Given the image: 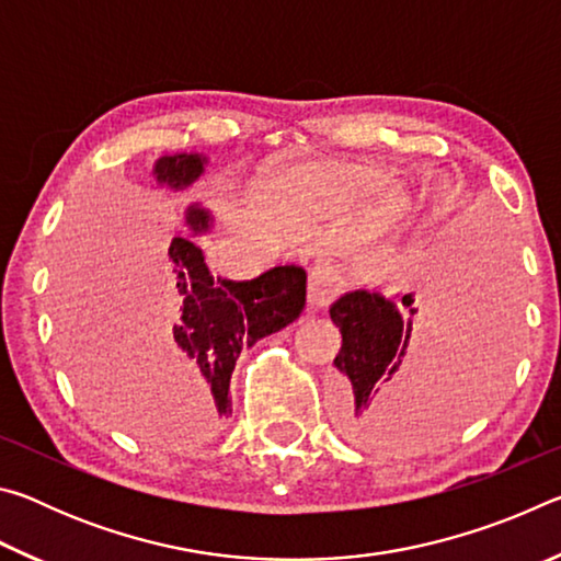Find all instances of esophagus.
Segmentation results:
<instances>
[{"label":"esophagus","mask_w":561,"mask_h":561,"mask_svg":"<svg viewBox=\"0 0 561 561\" xmlns=\"http://www.w3.org/2000/svg\"><path fill=\"white\" fill-rule=\"evenodd\" d=\"M334 287H336V277L334 272L324 264H319L309 272V282H307V309L317 311L324 309L334 299Z\"/></svg>","instance_id":"1"}]
</instances>
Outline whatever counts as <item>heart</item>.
Returning <instances> with one entry per match:
<instances>
[{
	"label": "heart",
	"instance_id": "b5f03b06",
	"mask_svg": "<svg viewBox=\"0 0 561 561\" xmlns=\"http://www.w3.org/2000/svg\"><path fill=\"white\" fill-rule=\"evenodd\" d=\"M267 210L297 225H319L344 215L356 201L374 222H391L405 210L408 190L398 178H381L368 160H311L267 180Z\"/></svg>",
	"mask_w": 561,
	"mask_h": 561
}]
</instances>
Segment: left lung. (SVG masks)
I'll return each mask as SVG.
<instances>
[{
  "mask_svg": "<svg viewBox=\"0 0 561 561\" xmlns=\"http://www.w3.org/2000/svg\"><path fill=\"white\" fill-rule=\"evenodd\" d=\"M458 260L421 299L351 289L331 304L341 331L336 413L351 440L386 443L408 417L468 391L497 311L482 294L458 291Z\"/></svg>",
  "mask_w": 561,
  "mask_h": 561,
  "instance_id": "1",
  "label": "left lung"
}]
</instances>
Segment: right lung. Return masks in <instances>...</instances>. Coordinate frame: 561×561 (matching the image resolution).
Segmentation results:
<instances>
[{
  "instance_id": "add662e5",
  "label": "right lung",
  "mask_w": 561,
  "mask_h": 561,
  "mask_svg": "<svg viewBox=\"0 0 561 561\" xmlns=\"http://www.w3.org/2000/svg\"><path fill=\"white\" fill-rule=\"evenodd\" d=\"M201 153L163 156L153 168L160 185L183 190L203 175ZM185 222L195 234L210 227V215L190 205ZM168 291L178 309L168 331V358L178 383L193 393L205 428L232 413L230 376L247 346L299 319L307 304V272L284 264L257 279H213L203 250L187 237H173L168 250Z\"/></svg>"
}]
</instances>
